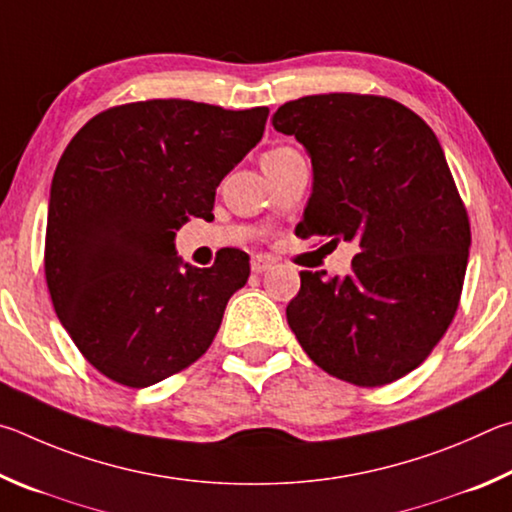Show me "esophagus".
<instances>
[{
	"label": "esophagus",
	"instance_id": "1",
	"mask_svg": "<svg viewBox=\"0 0 512 512\" xmlns=\"http://www.w3.org/2000/svg\"><path fill=\"white\" fill-rule=\"evenodd\" d=\"M274 265H276V261H274L272 256H265V254H256V256H251V272H254V274L270 272Z\"/></svg>",
	"mask_w": 512,
	"mask_h": 512
}]
</instances>
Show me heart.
<instances>
[{"label":"heart","mask_w":512,"mask_h":512,"mask_svg":"<svg viewBox=\"0 0 512 512\" xmlns=\"http://www.w3.org/2000/svg\"><path fill=\"white\" fill-rule=\"evenodd\" d=\"M292 148H272V150H267L265 155H263V161H270V159H276V157H281V155H285V152H290Z\"/></svg>","instance_id":"obj_1"}]
</instances>
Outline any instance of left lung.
Listing matches in <instances>:
<instances>
[{
	"label": "left lung",
	"mask_w": 512,
	"mask_h": 512,
	"mask_svg": "<svg viewBox=\"0 0 512 512\" xmlns=\"http://www.w3.org/2000/svg\"><path fill=\"white\" fill-rule=\"evenodd\" d=\"M303 143L312 195L297 236L357 242L353 272H301L288 324L319 369L382 387L427 360L459 308L470 220L432 128L398 101L317 94L276 110Z\"/></svg>",
	"instance_id": "8db88e82"
}]
</instances>
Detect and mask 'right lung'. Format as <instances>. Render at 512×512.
Listing matches in <instances>:
<instances>
[{"mask_svg": "<svg viewBox=\"0 0 512 512\" xmlns=\"http://www.w3.org/2000/svg\"><path fill=\"white\" fill-rule=\"evenodd\" d=\"M267 107L179 98L110 107L62 152L51 182L44 274L60 324L85 360L143 389L206 353L249 256L182 263L175 233L211 220L215 188L261 141Z\"/></svg>", "mask_w": 512, "mask_h": 512, "instance_id": "right-lung-1", "label": "right lung"}]
</instances>
